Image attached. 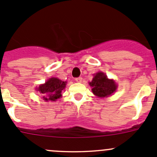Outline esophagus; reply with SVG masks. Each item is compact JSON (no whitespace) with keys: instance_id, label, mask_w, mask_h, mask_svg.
Listing matches in <instances>:
<instances>
[{"instance_id":"obj_1","label":"esophagus","mask_w":157,"mask_h":157,"mask_svg":"<svg viewBox=\"0 0 157 157\" xmlns=\"http://www.w3.org/2000/svg\"><path fill=\"white\" fill-rule=\"evenodd\" d=\"M75 80L77 82V83H81L82 77H77V78H75Z\"/></svg>"}]
</instances>
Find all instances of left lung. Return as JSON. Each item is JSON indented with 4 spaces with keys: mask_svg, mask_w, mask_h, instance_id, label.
I'll return each instance as SVG.
<instances>
[{
    "mask_svg": "<svg viewBox=\"0 0 157 157\" xmlns=\"http://www.w3.org/2000/svg\"><path fill=\"white\" fill-rule=\"evenodd\" d=\"M93 87L92 91L99 97H107L116 90L117 86L112 80H109L107 76L102 72H98L90 83Z\"/></svg>",
    "mask_w": 157,
    "mask_h": 157,
    "instance_id": "1",
    "label": "left lung"
}]
</instances>
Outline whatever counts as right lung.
<instances>
[{
	"label": "right lung",
	"instance_id": "1",
	"mask_svg": "<svg viewBox=\"0 0 157 157\" xmlns=\"http://www.w3.org/2000/svg\"><path fill=\"white\" fill-rule=\"evenodd\" d=\"M66 81H62L58 78H51L45 84L39 86L38 90L42 94L45 101H56L61 97V91L65 88Z\"/></svg>",
	"mask_w": 157,
	"mask_h": 157
}]
</instances>
